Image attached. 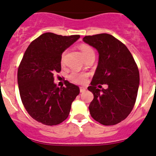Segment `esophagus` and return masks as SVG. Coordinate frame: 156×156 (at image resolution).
Wrapping results in <instances>:
<instances>
[{"label":"esophagus","mask_w":156,"mask_h":156,"mask_svg":"<svg viewBox=\"0 0 156 156\" xmlns=\"http://www.w3.org/2000/svg\"><path fill=\"white\" fill-rule=\"evenodd\" d=\"M86 90H87V88H86V87H80V92L81 93L84 92Z\"/></svg>","instance_id":"34e87169"}]
</instances>
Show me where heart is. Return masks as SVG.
<instances>
[{"instance_id": "1", "label": "heart", "mask_w": 156, "mask_h": 156, "mask_svg": "<svg viewBox=\"0 0 156 156\" xmlns=\"http://www.w3.org/2000/svg\"><path fill=\"white\" fill-rule=\"evenodd\" d=\"M79 49L80 50V51H81L83 57L85 58V60L92 56H94V50H93L90 46L87 45V44H80L79 46ZM64 55H65V53H64L63 55H62V62H63ZM87 76V74H85V73H73L69 75V79L76 83H83L86 81Z\"/></svg>"}]
</instances>
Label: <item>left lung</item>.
<instances>
[{
  "instance_id": "obj_1",
  "label": "left lung",
  "mask_w": 156,
  "mask_h": 156,
  "mask_svg": "<svg viewBox=\"0 0 156 156\" xmlns=\"http://www.w3.org/2000/svg\"><path fill=\"white\" fill-rule=\"evenodd\" d=\"M83 40L99 53L98 67L88 87L94 95L89 112L102 125L117 124L129 115L136 103L139 69L128 48L112 35L86 36ZM101 84H106L108 88L98 89Z\"/></svg>"
}]
</instances>
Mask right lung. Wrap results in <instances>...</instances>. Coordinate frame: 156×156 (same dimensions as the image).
I'll return each mask as SVG.
<instances>
[{
  "mask_svg": "<svg viewBox=\"0 0 156 156\" xmlns=\"http://www.w3.org/2000/svg\"><path fill=\"white\" fill-rule=\"evenodd\" d=\"M79 38V35L44 33L29 44L23 55L17 71L20 94L29 115L39 122L58 125L69 116L79 87L65 80V87L59 88L53 80L62 69V53Z\"/></svg>",
  "mask_w": 156,
  "mask_h": 156,
  "instance_id": "right-lung-1",
  "label": "right lung"
}]
</instances>
